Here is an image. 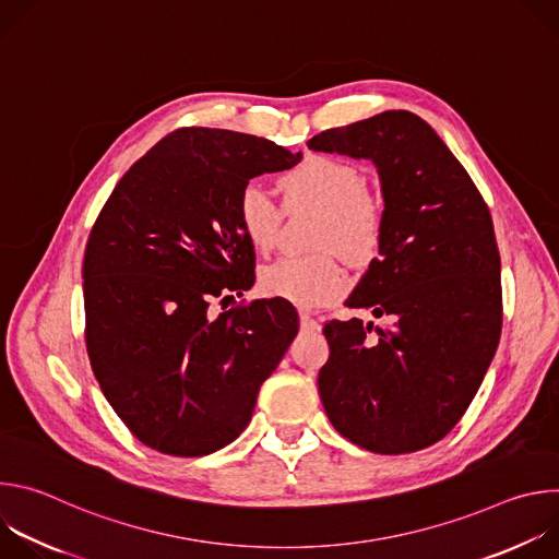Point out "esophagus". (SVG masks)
Instances as JSON below:
<instances>
[{
	"label": "esophagus",
	"mask_w": 559,
	"mask_h": 559,
	"mask_svg": "<svg viewBox=\"0 0 559 559\" xmlns=\"http://www.w3.org/2000/svg\"><path fill=\"white\" fill-rule=\"evenodd\" d=\"M298 321H300V328L307 330V332H318V330H321V325H318L316 318L309 316L307 311H300V313H298Z\"/></svg>",
	"instance_id": "obj_1"
}]
</instances>
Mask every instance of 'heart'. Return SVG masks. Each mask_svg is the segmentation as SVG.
<instances>
[{"mask_svg":"<svg viewBox=\"0 0 559 559\" xmlns=\"http://www.w3.org/2000/svg\"><path fill=\"white\" fill-rule=\"evenodd\" d=\"M283 201L289 212H321L313 248L336 250L354 265L369 263L384 236L382 203L369 194L365 173L336 156L311 154L281 177ZM236 221L257 252H270L276 243L283 212L259 183H246L236 199ZM349 285L345 267L332 252L305 259H281L261 270L259 287L270 298L296 307H323L336 300Z\"/></svg>","mask_w":559,"mask_h":559,"instance_id":"1","label":"heart"}]
</instances>
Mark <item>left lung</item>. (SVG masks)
<instances>
[{
	"label": "left lung",
	"mask_w": 559,
	"mask_h": 559,
	"mask_svg": "<svg viewBox=\"0 0 559 559\" xmlns=\"http://www.w3.org/2000/svg\"><path fill=\"white\" fill-rule=\"evenodd\" d=\"M316 152L378 170L384 236L347 307L389 316L378 328L325 325L318 391L334 429L384 455L442 440L464 416L502 332L500 252L489 207L436 130L407 110L332 128Z\"/></svg>",
	"instance_id": "1"
}]
</instances>
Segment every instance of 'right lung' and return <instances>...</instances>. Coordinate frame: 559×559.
Instances as JSON below:
<instances>
[{
    "instance_id": "obj_1",
    "label": "right lung",
    "mask_w": 559,
    "mask_h": 559,
    "mask_svg": "<svg viewBox=\"0 0 559 559\" xmlns=\"http://www.w3.org/2000/svg\"><path fill=\"white\" fill-rule=\"evenodd\" d=\"M302 158L270 139L181 128L123 175L84 257L86 347L110 407L150 449L199 457L250 425L261 384L298 332L283 300L210 318V298L254 285L236 221L250 179Z\"/></svg>"
}]
</instances>
